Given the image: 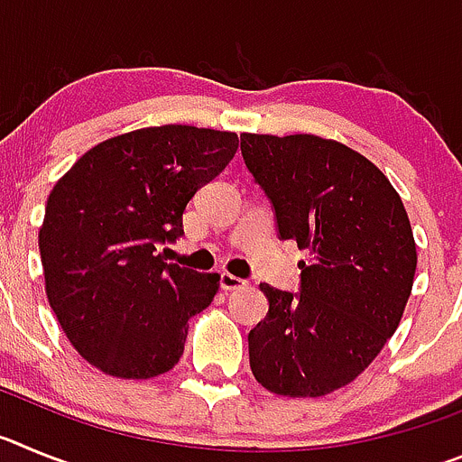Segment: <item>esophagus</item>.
Instances as JSON below:
<instances>
[{
  "mask_svg": "<svg viewBox=\"0 0 462 462\" xmlns=\"http://www.w3.org/2000/svg\"><path fill=\"white\" fill-rule=\"evenodd\" d=\"M219 287H222L224 291H236V289L247 287V282L240 280V277H236V275H231V273H219Z\"/></svg>",
  "mask_w": 462,
  "mask_h": 462,
  "instance_id": "34e87169",
  "label": "esophagus"
}]
</instances>
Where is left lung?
Instances as JSON below:
<instances>
[{"label":"left lung","instance_id":"left-lung-1","mask_svg":"<svg viewBox=\"0 0 462 462\" xmlns=\"http://www.w3.org/2000/svg\"><path fill=\"white\" fill-rule=\"evenodd\" d=\"M245 166L296 240L300 293L261 284L266 319L250 330V368L271 393L319 398L358 377L398 328L416 243L398 191L377 166L312 134L240 136Z\"/></svg>","mask_w":462,"mask_h":462}]
</instances>
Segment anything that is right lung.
Masks as SVG:
<instances>
[{
    "instance_id": "right-lung-1",
    "label": "right lung",
    "mask_w": 462,
    "mask_h": 462,
    "mask_svg": "<svg viewBox=\"0 0 462 462\" xmlns=\"http://www.w3.org/2000/svg\"><path fill=\"white\" fill-rule=\"evenodd\" d=\"M238 150L231 132L164 125L94 145L52 187L39 228L46 296L76 352L117 379L164 374L217 273L166 263L182 212Z\"/></svg>"
}]
</instances>
